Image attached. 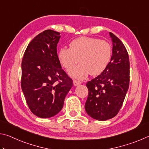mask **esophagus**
Listing matches in <instances>:
<instances>
[{"instance_id":"obj_1","label":"esophagus","mask_w":149,"mask_h":149,"mask_svg":"<svg viewBox=\"0 0 149 149\" xmlns=\"http://www.w3.org/2000/svg\"><path fill=\"white\" fill-rule=\"evenodd\" d=\"M73 84H74V86H78V85H79L81 84V82L79 81L74 80V81H73Z\"/></svg>"}]
</instances>
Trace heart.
<instances>
[{"instance_id": "b5f03b06", "label": "heart", "mask_w": 149, "mask_h": 149, "mask_svg": "<svg viewBox=\"0 0 149 149\" xmlns=\"http://www.w3.org/2000/svg\"><path fill=\"white\" fill-rule=\"evenodd\" d=\"M112 47L108 42L97 38L81 37L73 40L69 48L62 47L58 51L59 62L66 70H70L79 61L81 64L69 72L71 77L84 79L89 74H101L109 64Z\"/></svg>"}]
</instances>
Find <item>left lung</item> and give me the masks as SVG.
Returning a JSON list of instances; mask_svg holds the SVG:
<instances>
[{
    "label": "left lung",
    "instance_id": "8db88e82",
    "mask_svg": "<svg viewBox=\"0 0 149 149\" xmlns=\"http://www.w3.org/2000/svg\"><path fill=\"white\" fill-rule=\"evenodd\" d=\"M112 54L101 74L87 82L89 95L85 108L93 119L105 121L117 115L123 104L130 84V60L124 45L109 32Z\"/></svg>",
    "mask_w": 149,
    "mask_h": 149
}]
</instances>
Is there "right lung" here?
Here are the masks:
<instances>
[{
  "mask_svg": "<svg viewBox=\"0 0 149 149\" xmlns=\"http://www.w3.org/2000/svg\"><path fill=\"white\" fill-rule=\"evenodd\" d=\"M59 32L45 30L29 42L22 62L21 86L32 113L41 118L56 115L73 86L57 56Z\"/></svg>",
  "mask_w": 149,
  "mask_h": 149,
  "instance_id": "1",
  "label": "right lung"
}]
</instances>
